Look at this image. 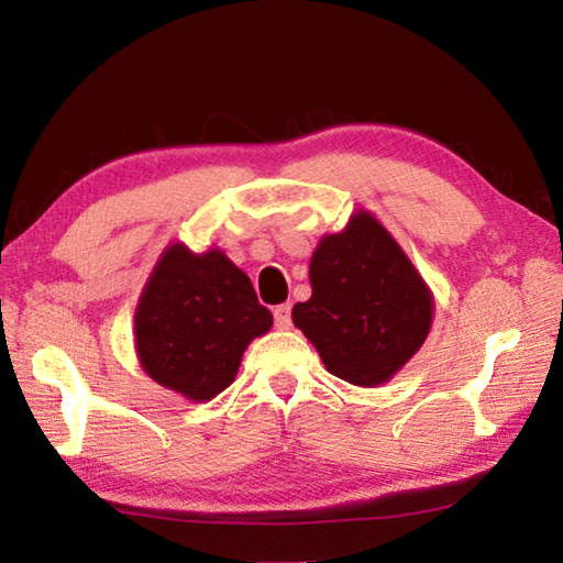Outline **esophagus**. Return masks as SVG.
I'll return each instance as SVG.
<instances>
[{"instance_id": "obj_1", "label": "esophagus", "mask_w": 563, "mask_h": 563, "mask_svg": "<svg viewBox=\"0 0 563 563\" xmlns=\"http://www.w3.org/2000/svg\"><path fill=\"white\" fill-rule=\"evenodd\" d=\"M273 318H275V325H278L280 330H288L290 328V302L275 305Z\"/></svg>"}]
</instances>
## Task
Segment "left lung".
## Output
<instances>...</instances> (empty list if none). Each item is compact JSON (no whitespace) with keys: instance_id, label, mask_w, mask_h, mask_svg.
<instances>
[{"instance_id":"1","label":"left lung","mask_w":563,"mask_h":563,"mask_svg":"<svg viewBox=\"0 0 563 563\" xmlns=\"http://www.w3.org/2000/svg\"><path fill=\"white\" fill-rule=\"evenodd\" d=\"M310 288V300L292 308L295 328L316 345L328 373L350 385L389 383L430 335V285L365 208L340 233L320 238Z\"/></svg>"}]
</instances>
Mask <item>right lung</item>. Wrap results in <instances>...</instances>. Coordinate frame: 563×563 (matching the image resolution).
I'll list each match as a JSON object with an SVG mask.
<instances>
[{"label": "right lung", "mask_w": 563, "mask_h": 563, "mask_svg": "<svg viewBox=\"0 0 563 563\" xmlns=\"http://www.w3.org/2000/svg\"><path fill=\"white\" fill-rule=\"evenodd\" d=\"M271 328V310L221 247L194 253L176 241L141 290L133 345L154 383L208 402L233 383L245 347Z\"/></svg>", "instance_id": "right-lung-1"}]
</instances>
